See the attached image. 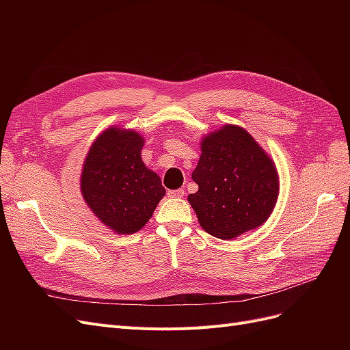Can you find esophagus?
<instances>
[{
    "mask_svg": "<svg viewBox=\"0 0 350 350\" xmlns=\"http://www.w3.org/2000/svg\"><path fill=\"white\" fill-rule=\"evenodd\" d=\"M184 189L179 188V189H174V191H167L169 197H174V198H183L184 197Z\"/></svg>",
    "mask_w": 350,
    "mask_h": 350,
    "instance_id": "1",
    "label": "esophagus"
}]
</instances>
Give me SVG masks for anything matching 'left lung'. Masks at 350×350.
<instances>
[{"instance_id":"obj_1","label":"left lung","mask_w":350,"mask_h":350,"mask_svg":"<svg viewBox=\"0 0 350 350\" xmlns=\"http://www.w3.org/2000/svg\"><path fill=\"white\" fill-rule=\"evenodd\" d=\"M198 191L188 196L200 226L220 239H234L261 226L279 196L274 162L247 130L226 124L201 140L193 171Z\"/></svg>"}]
</instances>
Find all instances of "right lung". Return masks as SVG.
Returning <instances> with one entry per match:
<instances>
[{"label": "right lung", "instance_id": "right-lung-1", "mask_svg": "<svg viewBox=\"0 0 350 350\" xmlns=\"http://www.w3.org/2000/svg\"><path fill=\"white\" fill-rule=\"evenodd\" d=\"M143 144L139 133L111 126L93 142L83 165V198L116 234L140 230L166 194L161 178L142 161Z\"/></svg>", "mask_w": 350, "mask_h": 350}]
</instances>
